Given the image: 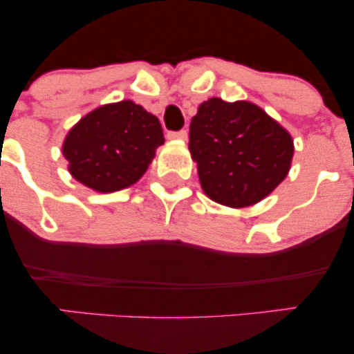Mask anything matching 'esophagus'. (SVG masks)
<instances>
[{"mask_svg":"<svg viewBox=\"0 0 354 354\" xmlns=\"http://www.w3.org/2000/svg\"><path fill=\"white\" fill-rule=\"evenodd\" d=\"M169 140H188V131L186 129H181V131H169L168 133Z\"/></svg>","mask_w":354,"mask_h":354,"instance_id":"esophagus-1","label":"esophagus"}]
</instances>
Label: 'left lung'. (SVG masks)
Returning a JSON list of instances; mask_svg holds the SVG:
<instances>
[{
	"label": "left lung",
	"instance_id": "left-lung-1",
	"mask_svg": "<svg viewBox=\"0 0 354 354\" xmlns=\"http://www.w3.org/2000/svg\"><path fill=\"white\" fill-rule=\"evenodd\" d=\"M189 151L211 200L243 208L286 178L295 148L290 133L256 104L209 98L191 120Z\"/></svg>",
	"mask_w": 354,
	"mask_h": 354
}]
</instances>
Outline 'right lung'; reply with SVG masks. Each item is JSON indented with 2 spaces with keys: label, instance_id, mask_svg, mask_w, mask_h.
I'll return each instance as SVG.
<instances>
[{
  "label": "right lung",
  "instance_id": "right-lung-1",
  "mask_svg": "<svg viewBox=\"0 0 354 354\" xmlns=\"http://www.w3.org/2000/svg\"><path fill=\"white\" fill-rule=\"evenodd\" d=\"M163 143L160 120L126 100L81 118L64 140L63 154L75 180L113 193L140 180Z\"/></svg>",
  "mask_w": 354,
  "mask_h": 354
}]
</instances>
